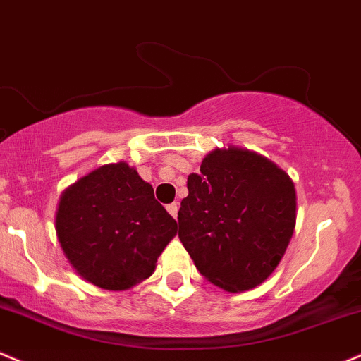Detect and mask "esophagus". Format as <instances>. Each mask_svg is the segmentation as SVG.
<instances>
[{"label":"esophagus","instance_id":"esophagus-1","mask_svg":"<svg viewBox=\"0 0 361 361\" xmlns=\"http://www.w3.org/2000/svg\"><path fill=\"white\" fill-rule=\"evenodd\" d=\"M167 212L172 214L173 218H177V212H179V204H177V202H172V204L167 206Z\"/></svg>","mask_w":361,"mask_h":361}]
</instances>
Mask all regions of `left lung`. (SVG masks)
Instances as JSON below:
<instances>
[{
    "instance_id": "obj_1",
    "label": "left lung",
    "mask_w": 361,
    "mask_h": 361,
    "mask_svg": "<svg viewBox=\"0 0 361 361\" xmlns=\"http://www.w3.org/2000/svg\"><path fill=\"white\" fill-rule=\"evenodd\" d=\"M188 177L179 238L208 281L226 291L261 285L276 269L297 220L288 173L249 152L216 148Z\"/></svg>"
}]
</instances>
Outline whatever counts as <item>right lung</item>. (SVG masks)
I'll return each mask as SVG.
<instances>
[{"label": "right lung", "mask_w": 361, "mask_h": 361, "mask_svg": "<svg viewBox=\"0 0 361 361\" xmlns=\"http://www.w3.org/2000/svg\"><path fill=\"white\" fill-rule=\"evenodd\" d=\"M56 233L80 276L119 291L152 276L176 237L177 221L136 169L119 161L93 170L63 192Z\"/></svg>", "instance_id": "right-lung-1"}]
</instances>
